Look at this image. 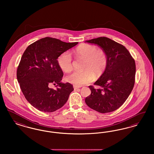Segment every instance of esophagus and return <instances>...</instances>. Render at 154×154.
I'll return each mask as SVG.
<instances>
[{
    "label": "esophagus",
    "instance_id": "esophagus-1",
    "mask_svg": "<svg viewBox=\"0 0 154 154\" xmlns=\"http://www.w3.org/2000/svg\"><path fill=\"white\" fill-rule=\"evenodd\" d=\"M73 88L74 90H76V89H78L79 88H80V87L78 86H76V85H74Z\"/></svg>",
    "mask_w": 154,
    "mask_h": 154
}]
</instances>
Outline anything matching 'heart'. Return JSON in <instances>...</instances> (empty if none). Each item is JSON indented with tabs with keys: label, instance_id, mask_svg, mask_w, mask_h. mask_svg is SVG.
Here are the masks:
<instances>
[{
	"label": "heart",
	"instance_id": "obj_1",
	"mask_svg": "<svg viewBox=\"0 0 154 154\" xmlns=\"http://www.w3.org/2000/svg\"><path fill=\"white\" fill-rule=\"evenodd\" d=\"M75 54L78 58L85 59L83 72H75L66 77V80L75 85H82L99 78L105 72L108 64V57L102 48L92 44H82L78 46ZM57 62L62 70L70 72L73 69V59L69 52L62 53L57 59Z\"/></svg>",
	"mask_w": 154,
	"mask_h": 154
}]
</instances>
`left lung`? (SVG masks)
<instances>
[{
	"mask_svg": "<svg viewBox=\"0 0 154 154\" xmlns=\"http://www.w3.org/2000/svg\"><path fill=\"white\" fill-rule=\"evenodd\" d=\"M97 44L108 57V64L102 75L96 81L95 89L90 85L91 94L85 98L88 107L100 113L119 108L132 92L135 82L136 63L130 52L122 44L106 37L86 41Z\"/></svg>",
	"mask_w": 154,
	"mask_h": 154,
	"instance_id": "left-lung-1",
	"label": "left lung"
}]
</instances>
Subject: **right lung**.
Wrapping results in <instances>:
<instances>
[{
  "mask_svg": "<svg viewBox=\"0 0 154 154\" xmlns=\"http://www.w3.org/2000/svg\"><path fill=\"white\" fill-rule=\"evenodd\" d=\"M78 44L46 37L26 48L17 67V77L26 99L37 110L51 112L61 108L74 90L69 82H60L63 73L59 56ZM52 84L55 89L50 88Z\"/></svg>",
  "mask_w": 154,
  "mask_h": 154,
  "instance_id": "1",
  "label": "right lung"
}]
</instances>
